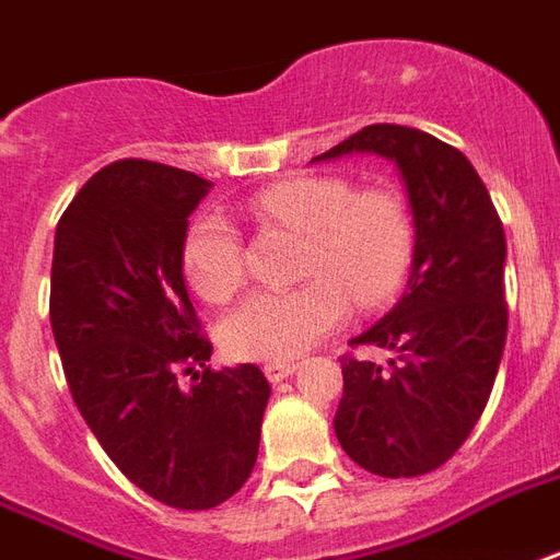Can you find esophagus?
Instances as JSON below:
<instances>
[{
	"label": "esophagus",
	"mask_w": 560,
	"mask_h": 560,
	"mask_svg": "<svg viewBox=\"0 0 560 560\" xmlns=\"http://www.w3.org/2000/svg\"><path fill=\"white\" fill-rule=\"evenodd\" d=\"M296 361H270V364L264 366V373H267L270 382H284L288 375L296 373Z\"/></svg>",
	"instance_id": "1"
}]
</instances>
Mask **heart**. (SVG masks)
I'll use <instances>...</instances> for the list:
<instances>
[{
  "mask_svg": "<svg viewBox=\"0 0 560 560\" xmlns=\"http://www.w3.org/2000/svg\"><path fill=\"white\" fill-rule=\"evenodd\" d=\"M252 211L305 234L299 288L258 290L223 319L220 337L234 358L284 361L305 352L358 308H378L408 276L413 220L394 187H361L343 176H296L267 187ZM187 284L223 305L243 284L241 234L223 213H202L182 243Z\"/></svg>",
  "mask_w": 560,
  "mask_h": 560,
  "instance_id": "b5f03b06",
  "label": "heart"
}]
</instances>
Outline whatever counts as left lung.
<instances>
[{
	"label": "left lung",
	"mask_w": 560,
	"mask_h": 560,
	"mask_svg": "<svg viewBox=\"0 0 560 560\" xmlns=\"http://www.w3.org/2000/svg\"><path fill=\"white\" fill-rule=\"evenodd\" d=\"M352 152L399 166L413 258L394 311L352 340L394 358L382 366L343 355L335 434L358 467L411 479L458 452L490 399L508 335L505 232L476 166L450 143L378 122L314 161Z\"/></svg>",
	"instance_id": "obj_1"
}]
</instances>
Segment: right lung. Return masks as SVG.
<instances>
[{
	"mask_svg": "<svg viewBox=\"0 0 560 560\" xmlns=\"http://www.w3.org/2000/svg\"><path fill=\"white\" fill-rule=\"evenodd\" d=\"M208 190L187 170L114 161L63 211L52 255L49 317L81 417L128 481L182 511L246 485L270 399L255 364L205 366L182 243Z\"/></svg>",
	"mask_w": 560,
	"mask_h": 560,
	"instance_id": "1",
	"label": "right lung"
}]
</instances>
